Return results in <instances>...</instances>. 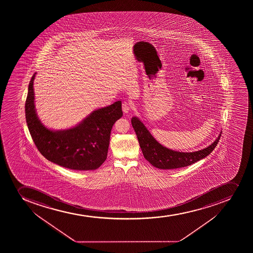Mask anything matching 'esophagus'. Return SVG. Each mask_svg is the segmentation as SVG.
Here are the masks:
<instances>
[{
	"label": "esophagus",
	"mask_w": 253,
	"mask_h": 253,
	"mask_svg": "<svg viewBox=\"0 0 253 253\" xmlns=\"http://www.w3.org/2000/svg\"><path fill=\"white\" fill-rule=\"evenodd\" d=\"M131 109V105L128 104V102H123L122 104V110L123 112L127 114L129 112V110Z\"/></svg>",
	"instance_id": "34e87169"
}]
</instances>
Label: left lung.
Returning a JSON list of instances; mask_svg holds the SVG:
<instances>
[{
    "instance_id": "left-lung-1",
    "label": "left lung",
    "mask_w": 253,
    "mask_h": 253,
    "mask_svg": "<svg viewBox=\"0 0 253 253\" xmlns=\"http://www.w3.org/2000/svg\"><path fill=\"white\" fill-rule=\"evenodd\" d=\"M131 123L146 160L148 161L153 167L165 170L185 168L206 158L213 152L221 137L220 132L215 141L202 150L183 153L171 150L158 143L138 118H132Z\"/></svg>"
}]
</instances>
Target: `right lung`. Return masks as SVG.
Segmentation results:
<instances>
[{
    "label": "right lung",
    "mask_w": 253,
    "mask_h": 253,
    "mask_svg": "<svg viewBox=\"0 0 253 253\" xmlns=\"http://www.w3.org/2000/svg\"><path fill=\"white\" fill-rule=\"evenodd\" d=\"M33 75L25 101L28 128L38 150L48 161L76 170H95L107 158L110 132L122 117L121 101L94 110L74 127L53 130L38 117Z\"/></svg>",
    "instance_id": "add662e5"
}]
</instances>
